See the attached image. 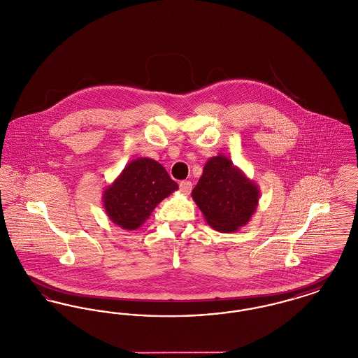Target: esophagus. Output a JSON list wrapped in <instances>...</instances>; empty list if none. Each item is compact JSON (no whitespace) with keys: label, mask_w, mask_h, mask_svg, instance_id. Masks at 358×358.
Listing matches in <instances>:
<instances>
[{"label":"esophagus","mask_w":358,"mask_h":358,"mask_svg":"<svg viewBox=\"0 0 358 358\" xmlns=\"http://www.w3.org/2000/svg\"><path fill=\"white\" fill-rule=\"evenodd\" d=\"M180 190H181L184 194H189L190 190H192V182H190V181H181V182H180Z\"/></svg>","instance_id":"obj_1"}]
</instances>
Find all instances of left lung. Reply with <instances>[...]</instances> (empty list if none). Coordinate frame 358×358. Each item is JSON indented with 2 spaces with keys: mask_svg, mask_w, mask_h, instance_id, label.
I'll return each mask as SVG.
<instances>
[{
  "mask_svg": "<svg viewBox=\"0 0 358 358\" xmlns=\"http://www.w3.org/2000/svg\"><path fill=\"white\" fill-rule=\"evenodd\" d=\"M192 199L213 229L232 234L251 220L260 190L229 158L219 154L206 161Z\"/></svg>",
  "mask_w": 358,
  "mask_h": 358,
  "instance_id": "1",
  "label": "left lung"
}]
</instances>
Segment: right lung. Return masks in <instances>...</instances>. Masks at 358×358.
Masks as SVG:
<instances>
[{"instance_id": "right-lung-1", "label": "right lung", "mask_w": 358, "mask_h": 358, "mask_svg": "<svg viewBox=\"0 0 358 358\" xmlns=\"http://www.w3.org/2000/svg\"><path fill=\"white\" fill-rule=\"evenodd\" d=\"M178 189L165 168L148 157L129 162L103 190L107 217L122 229L134 231L149 219L155 206Z\"/></svg>"}]
</instances>
